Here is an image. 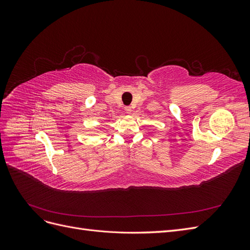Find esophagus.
Instances as JSON below:
<instances>
[{"label": "esophagus", "instance_id": "obj_1", "mask_svg": "<svg viewBox=\"0 0 250 250\" xmlns=\"http://www.w3.org/2000/svg\"><path fill=\"white\" fill-rule=\"evenodd\" d=\"M124 109H125V111H126L127 113H131V111H132V108H131L130 106H126Z\"/></svg>", "mask_w": 250, "mask_h": 250}]
</instances>
